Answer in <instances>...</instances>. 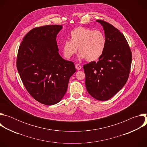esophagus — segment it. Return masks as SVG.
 I'll list each match as a JSON object with an SVG mask.
<instances>
[{"label": "esophagus", "instance_id": "34e87169", "mask_svg": "<svg viewBox=\"0 0 147 147\" xmlns=\"http://www.w3.org/2000/svg\"><path fill=\"white\" fill-rule=\"evenodd\" d=\"M76 68L77 69V70H80L81 69V66L79 64H76Z\"/></svg>", "mask_w": 147, "mask_h": 147}]
</instances>
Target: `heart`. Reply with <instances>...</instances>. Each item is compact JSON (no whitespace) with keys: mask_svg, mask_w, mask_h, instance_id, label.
Masks as SVG:
<instances>
[{"mask_svg":"<svg viewBox=\"0 0 147 147\" xmlns=\"http://www.w3.org/2000/svg\"><path fill=\"white\" fill-rule=\"evenodd\" d=\"M70 37V39L65 40L63 46V52L66 59L71 58L78 48L80 58L93 61L98 60L105 49L106 38L100 31L78 27L71 30Z\"/></svg>","mask_w":147,"mask_h":147,"instance_id":"heart-1","label":"heart"}]
</instances>
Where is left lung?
I'll return each instance as SVG.
<instances>
[{"instance_id":"1","label":"left lung","mask_w":147,"mask_h":147,"mask_svg":"<svg viewBox=\"0 0 147 147\" xmlns=\"http://www.w3.org/2000/svg\"><path fill=\"white\" fill-rule=\"evenodd\" d=\"M103 27L107 40L105 49L98 61L84 65L88 93L99 100H107L126 83L130 71L132 53L124 35L112 24L97 20Z\"/></svg>"}]
</instances>
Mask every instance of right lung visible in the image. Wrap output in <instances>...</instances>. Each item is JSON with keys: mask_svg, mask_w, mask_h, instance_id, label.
<instances>
[{"mask_svg": "<svg viewBox=\"0 0 147 147\" xmlns=\"http://www.w3.org/2000/svg\"><path fill=\"white\" fill-rule=\"evenodd\" d=\"M60 25L36 27L24 37L18 51L17 69L29 94L37 101L52 105L66 94L74 63L59 53L56 36Z\"/></svg>", "mask_w": 147, "mask_h": 147, "instance_id": "1", "label": "right lung"}]
</instances>
